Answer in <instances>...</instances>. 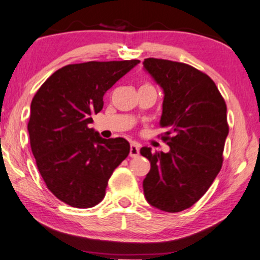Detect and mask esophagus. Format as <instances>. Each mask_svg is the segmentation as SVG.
Listing matches in <instances>:
<instances>
[{"label":"esophagus","mask_w":260,"mask_h":260,"mask_svg":"<svg viewBox=\"0 0 260 260\" xmlns=\"http://www.w3.org/2000/svg\"><path fill=\"white\" fill-rule=\"evenodd\" d=\"M140 148L141 145L136 143V142H133L130 144V157H137L140 155Z\"/></svg>","instance_id":"1"}]
</instances>
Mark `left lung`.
Here are the masks:
<instances>
[{
  "label": "left lung",
  "mask_w": 260,
  "mask_h": 260,
  "mask_svg": "<svg viewBox=\"0 0 260 260\" xmlns=\"http://www.w3.org/2000/svg\"><path fill=\"white\" fill-rule=\"evenodd\" d=\"M143 69L163 91L159 126L169 151L141 148L150 162L143 180L152 207L175 213L193 206L211 187L222 165L229 135L227 108L214 81L189 65L144 59Z\"/></svg>",
  "instance_id": "left-lung-1"
}]
</instances>
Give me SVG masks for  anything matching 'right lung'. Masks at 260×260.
<instances>
[{
	"mask_svg": "<svg viewBox=\"0 0 260 260\" xmlns=\"http://www.w3.org/2000/svg\"><path fill=\"white\" fill-rule=\"evenodd\" d=\"M140 60L73 63L52 74L30 104V148L46 186L77 208L93 207L105 197L113 170L130 152L125 138L99 136L92 115L103 97Z\"/></svg>",
	"mask_w": 260,
	"mask_h": 260,
	"instance_id": "obj_1",
	"label": "right lung"
}]
</instances>
